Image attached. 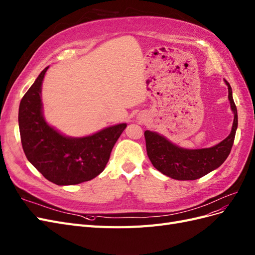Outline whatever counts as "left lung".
<instances>
[{
    "mask_svg": "<svg viewBox=\"0 0 255 255\" xmlns=\"http://www.w3.org/2000/svg\"><path fill=\"white\" fill-rule=\"evenodd\" d=\"M228 87V98L234 114L230 134L220 143L200 149H187L171 143L165 136L146 130L144 132L147 155L163 175L175 180H196L218 168L231 151L237 129V109L233 101L232 88L225 79Z\"/></svg>",
    "mask_w": 255,
    "mask_h": 255,
    "instance_id": "left-lung-1",
    "label": "left lung"
}]
</instances>
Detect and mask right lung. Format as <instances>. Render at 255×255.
I'll return each instance as SVG.
<instances>
[{
	"label": "right lung",
	"instance_id": "obj_1",
	"mask_svg": "<svg viewBox=\"0 0 255 255\" xmlns=\"http://www.w3.org/2000/svg\"><path fill=\"white\" fill-rule=\"evenodd\" d=\"M46 67L23 96L19 107L21 143L27 160L57 185L89 181L105 169L126 123L79 137L68 136L45 121L41 90Z\"/></svg>",
	"mask_w": 255,
	"mask_h": 255
}]
</instances>
